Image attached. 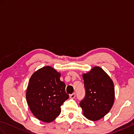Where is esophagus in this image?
<instances>
[{
  "instance_id": "34e87169",
  "label": "esophagus",
  "mask_w": 134,
  "mask_h": 134,
  "mask_svg": "<svg viewBox=\"0 0 134 134\" xmlns=\"http://www.w3.org/2000/svg\"><path fill=\"white\" fill-rule=\"evenodd\" d=\"M75 97V93H72V94H71L70 95V98H71V99L74 98Z\"/></svg>"
}]
</instances>
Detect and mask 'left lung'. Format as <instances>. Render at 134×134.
I'll return each mask as SVG.
<instances>
[{"label": "left lung", "mask_w": 134, "mask_h": 134, "mask_svg": "<svg viewBox=\"0 0 134 134\" xmlns=\"http://www.w3.org/2000/svg\"><path fill=\"white\" fill-rule=\"evenodd\" d=\"M82 76L86 94L79 105L87 119L98 120L109 112L114 103L113 82L109 75L98 66L94 67Z\"/></svg>", "instance_id": "8db88e82"}]
</instances>
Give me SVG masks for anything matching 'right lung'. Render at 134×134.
<instances>
[{"label":"right lung","mask_w":134,"mask_h":134,"mask_svg":"<svg viewBox=\"0 0 134 134\" xmlns=\"http://www.w3.org/2000/svg\"><path fill=\"white\" fill-rule=\"evenodd\" d=\"M60 73L51 66L40 69L31 76L26 98L31 112L38 120L50 123L61 112L60 107L69 98Z\"/></svg>","instance_id":"1"}]
</instances>
